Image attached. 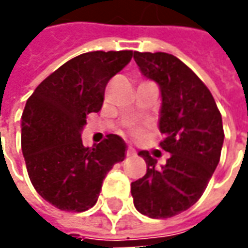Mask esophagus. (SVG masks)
I'll list each match as a JSON object with an SVG mask.
<instances>
[{
  "label": "esophagus",
  "mask_w": 248,
  "mask_h": 248,
  "mask_svg": "<svg viewBox=\"0 0 248 248\" xmlns=\"http://www.w3.org/2000/svg\"><path fill=\"white\" fill-rule=\"evenodd\" d=\"M126 155H127V156H134V155H136V150H134L133 147H129V148H127V152H126Z\"/></svg>",
  "instance_id": "esophagus-1"
}]
</instances>
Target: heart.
<instances>
[{
    "mask_svg": "<svg viewBox=\"0 0 248 248\" xmlns=\"http://www.w3.org/2000/svg\"><path fill=\"white\" fill-rule=\"evenodd\" d=\"M130 133L134 134V136H139V134L141 133V129L140 127H132V129H130Z\"/></svg>",
    "mask_w": 248,
    "mask_h": 248,
    "instance_id": "heart-1",
    "label": "heart"
}]
</instances>
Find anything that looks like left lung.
I'll return each instance as SVG.
<instances>
[{
	"instance_id": "8db88e82",
	"label": "left lung",
	"mask_w": 248,
	"mask_h": 248,
	"mask_svg": "<svg viewBox=\"0 0 248 248\" xmlns=\"http://www.w3.org/2000/svg\"><path fill=\"white\" fill-rule=\"evenodd\" d=\"M141 74L159 85L162 107L160 147L170 154L156 167L148 151L139 155L145 175L132 183L134 207L151 218H169L201 199L214 173L224 144L222 118L207 86L175 56L165 52H134Z\"/></svg>"
}]
</instances>
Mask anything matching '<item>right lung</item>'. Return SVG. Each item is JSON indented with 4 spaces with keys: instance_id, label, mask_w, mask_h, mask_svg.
<instances>
[{
    "instance_id": "1",
    "label": "right lung",
    "mask_w": 248,
    "mask_h": 248,
    "mask_svg": "<svg viewBox=\"0 0 248 248\" xmlns=\"http://www.w3.org/2000/svg\"><path fill=\"white\" fill-rule=\"evenodd\" d=\"M133 50L88 52L59 67L39 83L22 115V151L35 191L64 211L96 204L103 180L126 156L116 134L83 147L86 115L98 112L108 81L132 60Z\"/></svg>"
}]
</instances>
